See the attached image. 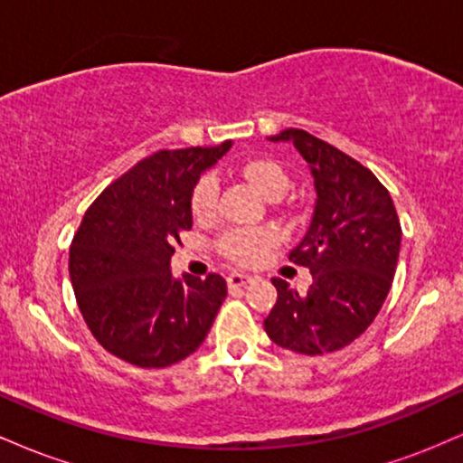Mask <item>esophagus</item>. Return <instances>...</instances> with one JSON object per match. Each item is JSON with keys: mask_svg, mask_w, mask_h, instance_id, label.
<instances>
[{"mask_svg": "<svg viewBox=\"0 0 463 463\" xmlns=\"http://www.w3.org/2000/svg\"><path fill=\"white\" fill-rule=\"evenodd\" d=\"M226 283H228V287H231V289H239V287H246L248 283H252V276L231 272L226 276Z\"/></svg>", "mask_w": 463, "mask_h": 463, "instance_id": "esophagus-1", "label": "esophagus"}]
</instances>
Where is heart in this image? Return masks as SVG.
<instances>
[{
	"instance_id": "b5f03b06",
	"label": "heart",
	"mask_w": 463,
	"mask_h": 463,
	"mask_svg": "<svg viewBox=\"0 0 463 463\" xmlns=\"http://www.w3.org/2000/svg\"><path fill=\"white\" fill-rule=\"evenodd\" d=\"M239 174L252 184L263 198L279 200L283 198L289 189L291 178L287 169L276 158L269 156H252L239 163ZM217 195H220V184L213 174H202L198 183L191 189L189 209L191 215L198 222L211 220L217 209ZM274 237L268 231H231L217 241L220 252L231 261L250 265L272 246Z\"/></svg>"
}]
</instances>
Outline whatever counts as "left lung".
<instances>
[{"label":"left lung","mask_w":463,"mask_h":463,"mask_svg":"<svg viewBox=\"0 0 463 463\" xmlns=\"http://www.w3.org/2000/svg\"><path fill=\"white\" fill-rule=\"evenodd\" d=\"M269 141H289L309 163L316 206L289 261L309 268L305 294L272 279L279 291L265 333L280 348L324 354L348 346L381 311L394 280L401 222L381 180L353 156L307 130L287 128Z\"/></svg>","instance_id":"left-lung-1"}]
</instances>
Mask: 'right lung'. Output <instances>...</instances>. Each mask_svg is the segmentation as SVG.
Segmentation results:
<instances>
[{
    "label": "right lung",
    "mask_w": 463,
    "mask_h": 463,
    "mask_svg": "<svg viewBox=\"0 0 463 463\" xmlns=\"http://www.w3.org/2000/svg\"><path fill=\"white\" fill-rule=\"evenodd\" d=\"M161 150L110 183L87 209L69 248V276L89 331L115 357L167 368L200 348L226 298V280L184 274L169 259L191 231V189L231 150Z\"/></svg>",
    "instance_id": "add662e5"
}]
</instances>
